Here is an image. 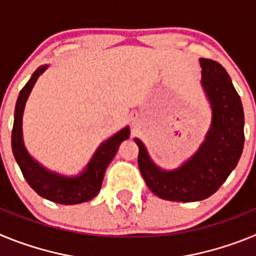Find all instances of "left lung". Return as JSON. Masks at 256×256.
<instances>
[{
    "label": "left lung",
    "instance_id": "left-lung-1",
    "mask_svg": "<svg viewBox=\"0 0 256 256\" xmlns=\"http://www.w3.org/2000/svg\"><path fill=\"white\" fill-rule=\"evenodd\" d=\"M201 87L212 110V123L195 154L176 169H162L140 138L138 168L148 188L160 198L192 202L218 191L242 154L244 108L230 76L219 62L200 58Z\"/></svg>",
    "mask_w": 256,
    "mask_h": 256
}]
</instances>
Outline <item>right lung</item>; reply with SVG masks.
I'll use <instances>...</instances> for the list:
<instances>
[{
  "label": "right lung",
  "instance_id": "obj_1",
  "mask_svg": "<svg viewBox=\"0 0 256 256\" xmlns=\"http://www.w3.org/2000/svg\"><path fill=\"white\" fill-rule=\"evenodd\" d=\"M48 68L42 65L32 74L24 88L18 97L15 114H14V126L11 133V148L18 165L20 166L22 176L29 186L37 192L38 195L56 204L74 205L90 201L100 192L104 176L108 164L116 155L120 144L130 138V126L115 133L110 138L101 142L90 162L82 172L76 176H65L46 168L44 165L33 158L26 150L22 138V114L28 97L36 82Z\"/></svg>",
  "mask_w": 256,
  "mask_h": 256
}]
</instances>
